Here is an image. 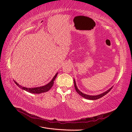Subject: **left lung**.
Here are the masks:
<instances>
[{
    "mask_svg": "<svg viewBox=\"0 0 132 132\" xmlns=\"http://www.w3.org/2000/svg\"><path fill=\"white\" fill-rule=\"evenodd\" d=\"M74 87H75V89L76 90V91L77 92V93H78V94H79L80 96H81L84 98H85L86 99H87V100H97V99H98L100 98H101L102 97H103V96H105V95H106L109 92H110V91L112 89V87H111V88H110L109 90L106 91L105 92H104V93H103L101 94H99V95H87V94H85L82 93V92H81L78 89V87L77 86V85H76V82H75V79H74Z\"/></svg>",
    "mask_w": 132,
    "mask_h": 132,
    "instance_id": "1",
    "label": "left lung"
}]
</instances>
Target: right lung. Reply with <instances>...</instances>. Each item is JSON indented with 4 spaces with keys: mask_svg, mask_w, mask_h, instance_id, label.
Returning <instances> with one entry per match:
<instances>
[{
    "mask_svg": "<svg viewBox=\"0 0 132 132\" xmlns=\"http://www.w3.org/2000/svg\"><path fill=\"white\" fill-rule=\"evenodd\" d=\"M58 73H56L54 77L53 78V79H52V80L47 84L42 86H40V87H32V88H27V87H25L21 86L20 85H19V84L16 82L15 81H14L15 83L16 84V85H18L20 88H21V89L25 90L29 93H32V94H41V93H45V92H47L48 91H49L52 87L53 86V83H54V81L55 79L56 78L57 76Z\"/></svg>",
    "mask_w": 132,
    "mask_h": 132,
    "instance_id": "add662e5",
    "label": "right lung"
}]
</instances>
